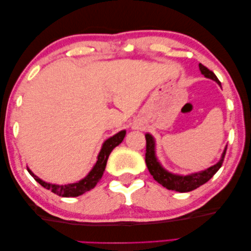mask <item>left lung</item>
Segmentation results:
<instances>
[{
	"label": "left lung",
	"instance_id": "left-lung-1",
	"mask_svg": "<svg viewBox=\"0 0 251 251\" xmlns=\"http://www.w3.org/2000/svg\"><path fill=\"white\" fill-rule=\"evenodd\" d=\"M200 70L202 75L207 78H211L216 81L218 84L221 85L220 81L216 76V74L210 71L209 69L202 66L201 63L199 65ZM146 140H147V150H146V163L149 172L153 176L154 180H156L159 184H162L164 188L168 190L177 191L180 193H184V192H190L199 188V186L206 183L208 180H210L214 175L220 169L222 166L223 159L226 156V147L225 151L222 153V156L220 161L218 162L214 166L207 168L206 170H202V172L194 173L188 176H181V175H175L167 172L166 169L162 167V165L159 164L157 158L155 156V141H154V138L150 135H146Z\"/></svg>",
	"mask_w": 251,
	"mask_h": 251
}]
</instances>
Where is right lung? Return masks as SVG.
<instances>
[{
	"label": "right lung",
	"mask_w": 251,
	"mask_h": 251,
	"mask_svg": "<svg viewBox=\"0 0 251 251\" xmlns=\"http://www.w3.org/2000/svg\"><path fill=\"white\" fill-rule=\"evenodd\" d=\"M125 135H126V130H122L120 132H117V134L114 135L113 137L106 139L103 142L102 148H101V150L99 152L98 159H97V162H96L93 169L90 170L86 177L82 180H79L76 183H70V184H66V185L47 183V182H45V181L41 180L39 177H36V176L32 173L29 168H28V172L32 176V177L34 178L36 182H39L42 186H44L45 189L50 190L52 193H55L57 195L62 196V197H75L78 195H82L85 193V192L94 189L96 184L99 182V180L101 179V177H102V175H103L110 153L112 152V150H113L115 147L119 146L120 143L123 141Z\"/></svg>",
	"instance_id": "add662e5"
}]
</instances>
